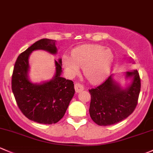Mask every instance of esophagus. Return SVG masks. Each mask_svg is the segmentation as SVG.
Instances as JSON below:
<instances>
[{"instance_id":"obj_1","label":"esophagus","mask_w":153,"mask_h":153,"mask_svg":"<svg viewBox=\"0 0 153 153\" xmlns=\"http://www.w3.org/2000/svg\"><path fill=\"white\" fill-rule=\"evenodd\" d=\"M75 91H76L77 93H78L83 91V90L84 89V87H83V86H82L81 84H80V83H75Z\"/></svg>"}]
</instances>
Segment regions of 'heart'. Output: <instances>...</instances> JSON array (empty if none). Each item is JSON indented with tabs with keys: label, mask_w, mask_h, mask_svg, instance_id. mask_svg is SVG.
<instances>
[{
	"label": "heart",
	"mask_w": 153,
	"mask_h": 153,
	"mask_svg": "<svg viewBox=\"0 0 153 153\" xmlns=\"http://www.w3.org/2000/svg\"><path fill=\"white\" fill-rule=\"evenodd\" d=\"M113 61L112 51L97 45L76 48L72 53V58L63 56V64L70 76L78 75L79 67L83 68L84 76L93 84L101 83L107 78Z\"/></svg>",
	"instance_id": "1"
}]
</instances>
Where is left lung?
I'll return each instance as SVG.
<instances>
[{"label": "left lung", "mask_w": 153, "mask_h": 153, "mask_svg": "<svg viewBox=\"0 0 153 153\" xmlns=\"http://www.w3.org/2000/svg\"><path fill=\"white\" fill-rule=\"evenodd\" d=\"M131 79L127 87L122 88L112 75L94 89L91 94L89 114L100 126L117 124L129 117L136 108L141 89V80L137 70L125 72V79Z\"/></svg>", "instance_id": "8db88e82"}]
</instances>
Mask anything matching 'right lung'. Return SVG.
<instances>
[{
  "label": "right lung",
  "mask_w": 153,
  "mask_h": 153,
  "mask_svg": "<svg viewBox=\"0 0 153 153\" xmlns=\"http://www.w3.org/2000/svg\"><path fill=\"white\" fill-rule=\"evenodd\" d=\"M56 40L42 39L17 57L13 70L12 89L19 108L25 117L36 123L55 124L64 117L75 94L73 82L61 77L62 59L55 61L56 73L49 81L33 83L28 78V59L33 51L57 53Z\"/></svg>",
  "instance_id": "obj_1"
}]
</instances>
